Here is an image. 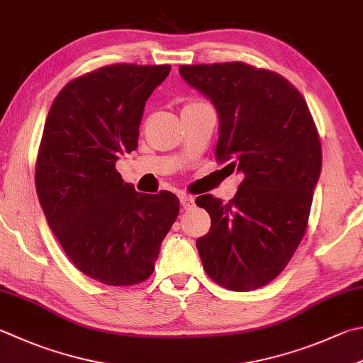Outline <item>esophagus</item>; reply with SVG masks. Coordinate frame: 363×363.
I'll return each mask as SVG.
<instances>
[{
  "label": "esophagus",
  "mask_w": 363,
  "mask_h": 363,
  "mask_svg": "<svg viewBox=\"0 0 363 363\" xmlns=\"http://www.w3.org/2000/svg\"><path fill=\"white\" fill-rule=\"evenodd\" d=\"M180 203H182L183 208H191V207H193V205H194V199H193V197H191V196L182 193V194H180Z\"/></svg>",
  "instance_id": "esophagus-1"
}]
</instances>
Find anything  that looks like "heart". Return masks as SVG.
Segmentation results:
<instances>
[{
  "instance_id": "obj_1",
  "label": "heart",
  "mask_w": 363,
  "mask_h": 363,
  "mask_svg": "<svg viewBox=\"0 0 363 363\" xmlns=\"http://www.w3.org/2000/svg\"><path fill=\"white\" fill-rule=\"evenodd\" d=\"M194 104H199V101H191L188 104H184V107H189V106H194Z\"/></svg>"
}]
</instances>
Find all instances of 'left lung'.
Listing matches in <instances>:
<instances>
[{"label":"left lung","mask_w":363,"mask_h":363,"mask_svg":"<svg viewBox=\"0 0 363 363\" xmlns=\"http://www.w3.org/2000/svg\"><path fill=\"white\" fill-rule=\"evenodd\" d=\"M220 115L216 161L243 174L228 203L196 199L211 228L197 238L203 270L229 291H255L288 265L308 228L323 150L305 98L278 72L229 61L182 65Z\"/></svg>","instance_id":"8db88e82"}]
</instances>
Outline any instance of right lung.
Masks as SVG:
<instances>
[{
    "label": "right lung",
    "mask_w": 363,
    "mask_h": 363,
    "mask_svg": "<svg viewBox=\"0 0 363 363\" xmlns=\"http://www.w3.org/2000/svg\"><path fill=\"white\" fill-rule=\"evenodd\" d=\"M170 65L102 66L72 79L47 115L36 191L52 232L77 269L102 284L150 278L180 201L142 194L115 167L138 148L143 107Z\"/></svg>",
    "instance_id": "1"
}]
</instances>
